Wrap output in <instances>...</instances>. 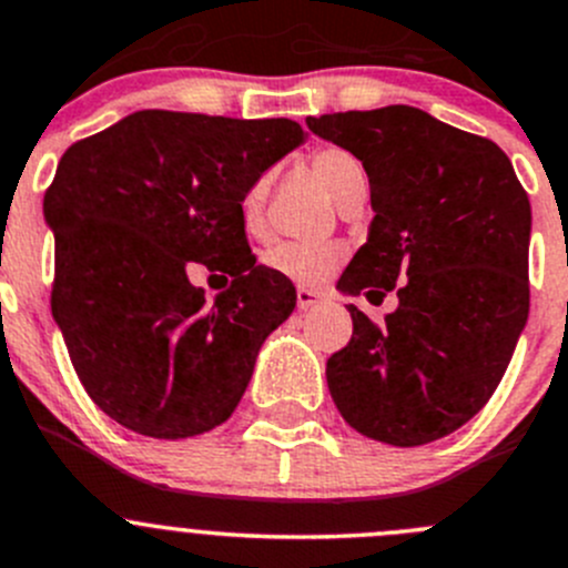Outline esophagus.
Segmentation results:
<instances>
[{
	"label": "esophagus",
	"instance_id": "obj_1",
	"mask_svg": "<svg viewBox=\"0 0 568 568\" xmlns=\"http://www.w3.org/2000/svg\"><path fill=\"white\" fill-rule=\"evenodd\" d=\"M320 302H322V294H320V291L305 288V285H300V288H296V305H300V311H311V308H316V305H320Z\"/></svg>",
	"mask_w": 568,
	"mask_h": 568
}]
</instances>
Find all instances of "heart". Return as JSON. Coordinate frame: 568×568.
<instances>
[{"label":"heart","mask_w":568,"mask_h":568,"mask_svg":"<svg viewBox=\"0 0 568 568\" xmlns=\"http://www.w3.org/2000/svg\"><path fill=\"white\" fill-rule=\"evenodd\" d=\"M311 171L336 204H342L353 190L367 187V171L362 159L344 148H325L316 153L311 159ZM268 190H272V176H260L241 195V221L252 235H257L266 224ZM342 260L344 248L331 241H274L263 252V266L272 268L277 277L300 285L325 283L342 266Z\"/></svg>","instance_id":"1"}]
</instances>
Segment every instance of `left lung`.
<instances>
[{
    "instance_id": "8db88e82",
    "label": "left lung",
    "mask_w": 568,
    "mask_h": 568,
    "mask_svg": "<svg viewBox=\"0 0 568 568\" xmlns=\"http://www.w3.org/2000/svg\"><path fill=\"white\" fill-rule=\"evenodd\" d=\"M308 129L369 179L375 219L336 288H397L381 325L347 305L353 338L327 362L333 404L397 448L448 437L490 400L527 325V193L496 142L415 105L308 116Z\"/></svg>"
}]
</instances>
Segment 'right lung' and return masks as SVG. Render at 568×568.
<instances>
[{
  "mask_svg": "<svg viewBox=\"0 0 568 568\" xmlns=\"http://www.w3.org/2000/svg\"><path fill=\"white\" fill-rule=\"evenodd\" d=\"M305 136L285 116L145 109L63 153L44 195L52 320L111 420L184 439L241 404L260 347L296 305L294 283L248 248L241 195ZM193 262L233 288L206 303Z\"/></svg>",
  "mask_w": 568,
  "mask_h": 568,
  "instance_id": "right-lung-1",
  "label": "right lung"
}]
</instances>
